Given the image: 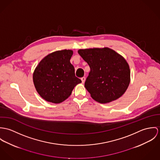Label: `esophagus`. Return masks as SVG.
<instances>
[{
	"mask_svg": "<svg viewBox=\"0 0 160 160\" xmlns=\"http://www.w3.org/2000/svg\"><path fill=\"white\" fill-rule=\"evenodd\" d=\"M81 80H82V83H85V82L86 78H85V77H83L81 78Z\"/></svg>",
	"mask_w": 160,
	"mask_h": 160,
	"instance_id": "esophagus-1",
	"label": "esophagus"
}]
</instances>
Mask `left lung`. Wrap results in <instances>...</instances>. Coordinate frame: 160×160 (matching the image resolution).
<instances>
[{
  "label": "left lung",
  "instance_id": "1",
  "mask_svg": "<svg viewBox=\"0 0 160 160\" xmlns=\"http://www.w3.org/2000/svg\"><path fill=\"white\" fill-rule=\"evenodd\" d=\"M78 53L90 68L85 87L94 100L106 104L124 94L130 83V69L121 54L107 47L80 49Z\"/></svg>",
  "mask_w": 160,
  "mask_h": 160
}]
</instances>
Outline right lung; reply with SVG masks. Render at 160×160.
<instances>
[{
  "label": "right lung",
  "instance_id": "1",
  "mask_svg": "<svg viewBox=\"0 0 160 160\" xmlns=\"http://www.w3.org/2000/svg\"><path fill=\"white\" fill-rule=\"evenodd\" d=\"M71 50L53 52L44 57L33 73V82L37 92L45 101L59 104L67 99L74 87L82 80L75 77L70 62Z\"/></svg>",
  "mask_w": 160,
  "mask_h": 160
}]
</instances>
